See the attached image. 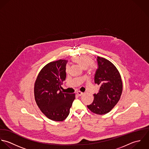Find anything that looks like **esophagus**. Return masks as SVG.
I'll return each instance as SVG.
<instances>
[{
    "instance_id": "1",
    "label": "esophagus",
    "mask_w": 149,
    "mask_h": 149,
    "mask_svg": "<svg viewBox=\"0 0 149 149\" xmlns=\"http://www.w3.org/2000/svg\"><path fill=\"white\" fill-rule=\"evenodd\" d=\"M77 94H78L79 96H81L82 95L84 94V93H83V92H81V91H77Z\"/></svg>"
}]
</instances>
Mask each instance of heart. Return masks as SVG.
I'll return each instance as SVG.
<instances>
[{"mask_svg": "<svg viewBox=\"0 0 149 149\" xmlns=\"http://www.w3.org/2000/svg\"><path fill=\"white\" fill-rule=\"evenodd\" d=\"M72 60L74 62L80 64L84 68H87L88 67L91 65V64H93V60L91 59V58L89 56H86V55L74 58L72 59ZM65 70H66V72H68L69 67L68 65L66 67Z\"/></svg>", "mask_w": 149, "mask_h": 149, "instance_id": "obj_1", "label": "heart"}]
</instances>
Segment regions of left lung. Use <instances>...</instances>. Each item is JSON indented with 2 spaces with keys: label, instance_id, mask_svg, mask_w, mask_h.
<instances>
[{
  "label": "left lung",
  "instance_id": "obj_1",
  "mask_svg": "<svg viewBox=\"0 0 149 149\" xmlns=\"http://www.w3.org/2000/svg\"><path fill=\"white\" fill-rule=\"evenodd\" d=\"M97 61L94 82L100 89L93 94V102L87 107L93 113L102 115L109 112L119 102L123 83L118 70L112 62L100 56L97 57Z\"/></svg>",
  "mask_w": 149,
  "mask_h": 149
}]
</instances>
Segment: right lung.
Listing matches in <instances>:
<instances>
[{
	"mask_svg": "<svg viewBox=\"0 0 149 149\" xmlns=\"http://www.w3.org/2000/svg\"><path fill=\"white\" fill-rule=\"evenodd\" d=\"M67 60L60 59L46 64L38 73L34 86V98L48 119L61 121L67 118L75 94L64 93L61 85L65 79Z\"/></svg>",
	"mask_w": 149,
	"mask_h": 149,
	"instance_id": "add662e5",
	"label": "right lung"
}]
</instances>
